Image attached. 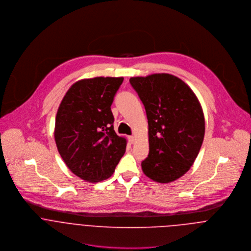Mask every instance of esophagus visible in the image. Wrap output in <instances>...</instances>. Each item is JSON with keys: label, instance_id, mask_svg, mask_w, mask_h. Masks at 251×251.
<instances>
[{"label": "esophagus", "instance_id": "34e87169", "mask_svg": "<svg viewBox=\"0 0 251 251\" xmlns=\"http://www.w3.org/2000/svg\"><path fill=\"white\" fill-rule=\"evenodd\" d=\"M134 140H135L134 136H128V141H129L130 143H133V142H134Z\"/></svg>", "mask_w": 251, "mask_h": 251}]
</instances>
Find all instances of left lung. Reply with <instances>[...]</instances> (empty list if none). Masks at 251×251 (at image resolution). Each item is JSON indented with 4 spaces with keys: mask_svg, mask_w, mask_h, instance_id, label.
Returning a JSON list of instances; mask_svg holds the SVG:
<instances>
[{
    "mask_svg": "<svg viewBox=\"0 0 251 251\" xmlns=\"http://www.w3.org/2000/svg\"><path fill=\"white\" fill-rule=\"evenodd\" d=\"M129 82L149 124L144 174L162 183L179 179L192 166L204 140L205 120L196 96L183 81L167 73L131 77Z\"/></svg>",
    "mask_w": 251,
    "mask_h": 251,
    "instance_id": "left-lung-1",
    "label": "left lung"
}]
</instances>
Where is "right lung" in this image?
<instances>
[{"instance_id":"right-lung-1","label":"right lung","mask_w":251,"mask_h":251,"mask_svg":"<svg viewBox=\"0 0 251 251\" xmlns=\"http://www.w3.org/2000/svg\"><path fill=\"white\" fill-rule=\"evenodd\" d=\"M123 77H96L74 83L56 116L55 141L67 166L81 179L98 182L112 176L126 141L114 130L111 111Z\"/></svg>"}]
</instances>
